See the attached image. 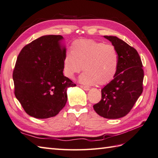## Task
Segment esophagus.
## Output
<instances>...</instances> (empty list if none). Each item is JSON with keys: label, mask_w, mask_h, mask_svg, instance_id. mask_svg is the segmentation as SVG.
<instances>
[{"label": "esophagus", "mask_w": 158, "mask_h": 158, "mask_svg": "<svg viewBox=\"0 0 158 158\" xmlns=\"http://www.w3.org/2000/svg\"><path fill=\"white\" fill-rule=\"evenodd\" d=\"M81 88H82L83 89H84L85 91H88L89 90V87H87V86H84V85H80Z\"/></svg>", "instance_id": "1"}]
</instances>
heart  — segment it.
Wrapping results in <instances>:
<instances>
[{
    "mask_svg": "<svg viewBox=\"0 0 158 158\" xmlns=\"http://www.w3.org/2000/svg\"><path fill=\"white\" fill-rule=\"evenodd\" d=\"M119 56L111 44L92 39H80L71 44L70 53L63 59V73L69 79L82 69L81 83L86 85H106L114 79L118 71Z\"/></svg>",
    "mask_w": 158,
    "mask_h": 158,
    "instance_id": "heart-1",
    "label": "heart"
}]
</instances>
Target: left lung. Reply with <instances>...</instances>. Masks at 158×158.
I'll return each instance as SVG.
<instances>
[{
	"instance_id": "left-lung-1",
	"label": "left lung",
	"mask_w": 158,
	"mask_h": 158,
	"mask_svg": "<svg viewBox=\"0 0 158 158\" xmlns=\"http://www.w3.org/2000/svg\"><path fill=\"white\" fill-rule=\"evenodd\" d=\"M119 56L116 75L102 89V99L94 106L95 112L107 119L123 118L133 108L143 91V69L138 52L114 36H104Z\"/></svg>"
}]
</instances>
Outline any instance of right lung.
I'll return each instance as SVG.
<instances>
[{
	"instance_id": "add662e5",
	"label": "right lung",
	"mask_w": 158,
	"mask_h": 158,
	"mask_svg": "<svg viewBox=\"0 0 158 158\" xmlns=\"http://www.w3.org/2000/svg\"><path fill=\"white\" fill-rule=\"evenodd\" d=\"M61 35L43 36L23 48L13 70L14 93L28 115L47 119L57 115L75 84L63 75L66 49Z\"/></svg>"
}]
</instances>
